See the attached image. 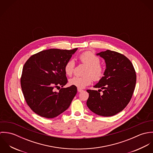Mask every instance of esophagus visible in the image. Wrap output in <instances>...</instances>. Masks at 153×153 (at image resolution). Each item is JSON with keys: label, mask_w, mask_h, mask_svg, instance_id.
Wrapping results in <instances>:
<instances>
[{"label": "esophagus", "mask_w": 153, "mask_h": 153, "mask_svg": "<svg viewBox=\"0 0 153 153\" xmlns=\"http://www.w3.org/2000/svg\"><path fill=\"white\" fill-rule=\"evenodd\" d=\"M83 90L82 89H80V88H78V91L79 92H82Z\"/></svg>", "instance_id": "1"}]
</instances>
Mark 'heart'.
Segmentation results:
<instances>
[{"mask_svg": "<svg viewBox=\"0 0 153 153\" xmlns=\"http://www.w3.org/2000/svg\"><path fill=\"white\" fill-rule=\"evenodd\" d=\"M81 62L88 66L84 76H75L69 81L71 85L78 88H84L90 85L93 78L95 81H99L104 75V69L100 65V59L91 52H85L80 55ZM75 62L71 59L66 63L64 66V71L66 75L71 76L75 70Z\"/></svg>", "mask_w": 153, "mask_h": 153, "instance_id": "1", "label": "heart"}]
</instances>
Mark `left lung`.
Returning a JSON list of instances; mask_svg holds the SVG:
<instances>
[{
	"mask_svg": "<svg viewBox=\"0 0 153 153\" xmlns=\"http://www.w3.org/2000/svg\"><path fill=\"white\" fill-rule=\"evenodd\" d=\"M105 62L106 69L99 82L94 86L98 91L87 90V105L94 113L113 116L126 108L131 100L136 84V74L131 61L124 55L107 50L97 53ZM102 89L103 93L100 94Z\"/></svg>",
	"mask_w": 153,
	"mask_h": 153,
	"instance_id": "left-lung-1",
	"label": "left lung"
}]
</instances>
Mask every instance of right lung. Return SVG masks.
Wrapping results in <instances>:
<instances>
[{
	"label": "right lung",
	"instance_id": "add662e5",
	"mask_svg": "<svg viewBox=\"0 0 153 153\" xmlns=\"http://www.w3.org/2000/svg\"><path fill=\"white\" fill-rule=\"evenodd\" d=\"M78 48L49 49L31 56L23 66L21 78L27 104L36 114L47 118L56 117L70 106L76 94L75 86L63 87L68 82L64 66Z\"/></svg>",
	"mask_w": 153,
	"mask_h": 153
}]
</instances>
